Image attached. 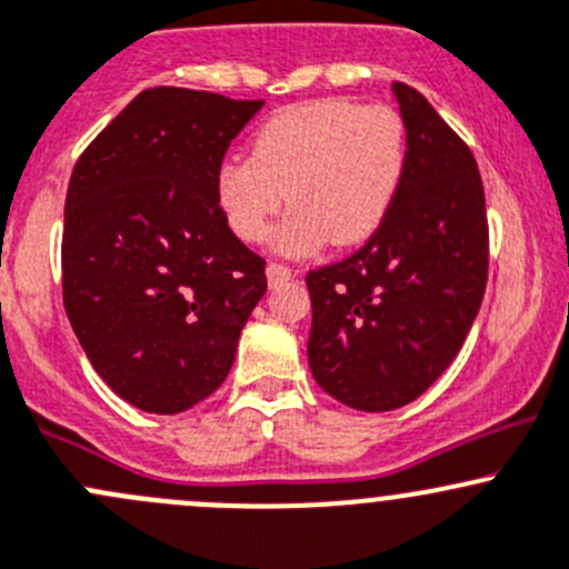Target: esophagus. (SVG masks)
Wrapping results in <instances>:
<instances>
[{
  "label": "esophagus",
  "mask_w": 569,
  "mask_h": 569,
  "mask_svg": "<svg viewBox=\"0 0 569 569\" xmlns=\"http://www.w3.org/2000/svg\"><path fill=\"white\" fill-rule=\"evenodd\" d=\"M266 273H268V284H271V287H279V284L290 282V279H292L290 268L279 266V262H271V266L266 268Z\"/></svg>",
  "instance_id": "1"
}]
</instances>
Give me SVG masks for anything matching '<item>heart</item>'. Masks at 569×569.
<instances>
[{"mask_svg":"<svg viewBox=\"0 0 569 569\" xmlns=\"http://www.w3.org/2000/svg\"><path fill=\"white\" fill-rule=\"evenodd\" d=\"M407 171V127L385 104L315 99L273 112L251 138V154L216 171V201L229 229L257 243L290 201L273 243L303 254L320 243L368 240L390 212Z\"/></svg>","mask_w":569,"mask_h":569,"instance_id":"obj_1","label":"heart"}]
</instances>
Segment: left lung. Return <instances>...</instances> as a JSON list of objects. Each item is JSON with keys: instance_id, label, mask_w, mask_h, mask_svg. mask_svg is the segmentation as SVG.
Here are the masks:
<instances>
[{"instance_id": "obj_1", "label": "left lung", "mask_w": 569, "mask_h": 569, "mask_svg": "<svg viewBox=\"0 0 569 569\" xmlns=\"http://www.w3.org/2000/svg\"><path fill=\"white\" fill-rule=\"evenodd\" d=\"M407 171L381 227L348 260L307 273L315 381L359 412L423 396L457 359L487 287L483 184L468 143L423 93L392 82Z\"/></svg>"}]
</instances>
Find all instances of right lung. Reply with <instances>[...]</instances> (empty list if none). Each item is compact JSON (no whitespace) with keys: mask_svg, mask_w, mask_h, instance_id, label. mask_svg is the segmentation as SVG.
<instances>
[{"mask_svg":"<svg viewBox=\"0 0 569 569\" xmlns=\"http://www.w3.org/2000/svg\"><path fill=\"white\" fill-rule=\"evenodd\" d=\"M262 104L149 88L71 173L66 315L96 373L143 412L177 415L212 396L268 290L266 260L216 201L218 166Z\"/></svg>","mask_w":569,"mask_h":569,"instance_id":"right-lung-1","label":"right lung"}]
</instances>
